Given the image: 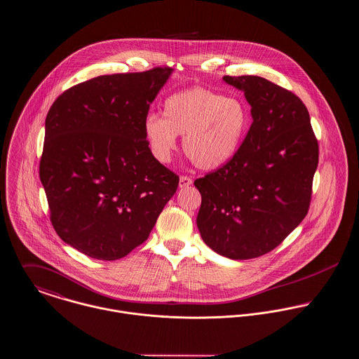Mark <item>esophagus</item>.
<instances>
[{"mask_svg": "<svg viewBox=\"0 0 359 359\" xmlns=\"http://www.w3.org/2000/svg\"><path fill=\"white\" fill-rule=\"evenodd\" d=\"M191 183H193V180H191V177H189V176H180V179H179V187H180V189L189 187Z\"/></svg>", "mask_w": 359, "mask_h": 359, "instance_id": "esophagus-1", "label": "esophagus"}]
</instances>
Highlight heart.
Wrapping results in <instances>:
<instances>
[{"instance_id": "heart-1", "label": "heart", "mask_w": 359, "mask_h": 359, "mask_svg": "<svg viewBox=\"0 0 359 359\" xmlns=\"http://www.w3.org/2000/svg\"><path fill=\"white\" fill-rule=\"evenodd\" d=\"M250 128V112L236 97L193 87L170 94L162 118L148 115L144 133L152 155L162 163L172 159L176 136H183V151L204 170L229 162L238 151Z\"/></svg>"}]
</instances>
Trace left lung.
Instances as JSON below:
<instances>
[{
  "instance_id": "1",
  "label": "left lung",
  "mask_w": 359,
  "mask_h": 359,
  "mask_svg": "<svg viewBox=\"0 0 359 359\" xmlns=\"http://www.w3.org/2000/svg\"><path fill=\"white\" fill-rule=\"evenodd\" d=\"M244 91L252 123L237 154L200 177L197 226L230 259L271 252L308 214L319 145L304 102L259 76H223Z\"/></svg>"
}]
</instances>
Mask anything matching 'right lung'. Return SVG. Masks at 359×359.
Here are the masks:
<instances>
[{"mask_svg": "<svg viewBox=\"0 0 359 359\" xmlns=\"http://www.w3.org/2000/svg\"><path fill=\"white\" fill-rule=\"evenodd\" d=\"M172 68L104 74L64 91L46 118L40 180L57 234L115 261L148 238L179 186L145 140L149 104Z\"/></svg>", "mask_w": 359, "mask_h": 359, "instance_id": "right-lung-1", "label": "right lung"}]
</instances>
